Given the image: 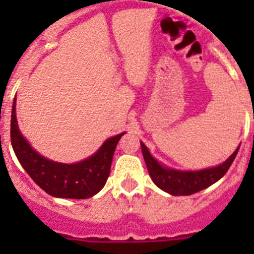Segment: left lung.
I'll list each match as a JSON object with an SVG mask.
<instances>
[{
    "mask_svg": "<svg viewBox=\"0 0 254 254\" xmlns=\"http://www.w3.org/2000/svg\"><path fill=\"white\" fill-rule=\"evenodd\" d=\"M141 149H142L147 171L150 174L153 182L163 191L175 196H181V195H192L195 192H199L224 177L236 158L240 146L237 147L235 153L224 163L216 167H211V169L200 170V171H179V170L169 169V167L162 166L161 163H158V161H155L151 157L150 151L143 142H141Z\"/></svg>",
    "mask_w": 254,
    "mask_h": 254,
    "instance_id": "obj_1",
    "label": "left lung"
}]
</instances>
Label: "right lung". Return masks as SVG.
I'll return each instance as SVG.
<instances>
[{
	"label": "right lung",
	"mask_w": 254,
	"mask_h": 254,
	"mask_svg": "<svg viewBox=\"0 0 254 254\" xmlns=\"http://www.w3.org/2000/svg\"><path fill=\"white\" fill-rule=\"evenodd\" d=\"M125 133L107 139L95 154L81 162L65 165L42 157L30 146L18 129L15 100L11 109V146L22 167L42 190L51 196L87 199L103 189L111 173L116 146Z\"/></svg>",
	"instance_id": "add662e5"
}]
</instances>
